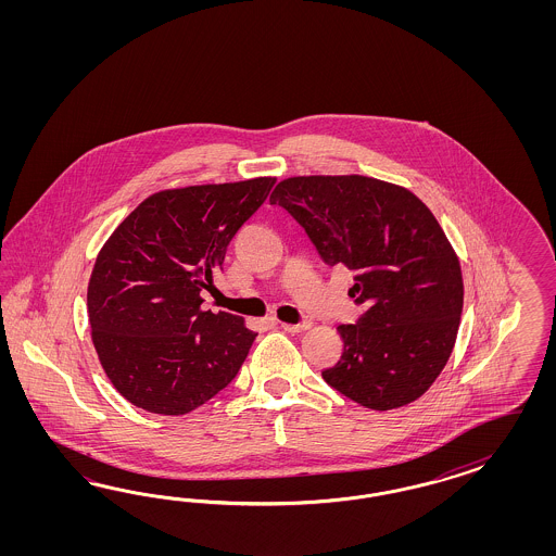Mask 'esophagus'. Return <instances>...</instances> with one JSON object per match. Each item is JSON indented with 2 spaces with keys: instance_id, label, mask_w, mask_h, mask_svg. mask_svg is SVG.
Listing matches in <instances>:
<instances>
[{
  "instance_id": "esophagus-1",
  "label": "esophagus",
  "mask_w": 556,
  "mask_h": 556,
  "mask_svg": "<svg viewBox=\"0 0 556 556\" xmlns=\"http://www.w3.org/2000/svg\"><path fill=\"white\" fill-rule=\"evenodd\" d=\"M281 328H283L286 332H291V334H295V332H303V330H309V328H312V321H302V324H286V321H281Z\"/></svg>"
}]
</instances>
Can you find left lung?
Instances as JSON below:
<instances>
[{
    "mask_svg": "<svg viewBox=\"0 0 556 556\" xmlns=\"http://www.w3.org/2000/svg\"><path fill=\"white\" fill-rule=\"evenodd\" d=\"M270 203L298 219L330 267L353 270L349 295L365 303L340 324L344 351L328 386L388 412L421 397L448 363L463 312V273L453 244L409 189L363 175H298Z\"/></svg>",
    "mask_w": 556,
    "mask_h": 556,
    "instance_id": "obj_1",
    "label": "left lung"
}]
</instances>
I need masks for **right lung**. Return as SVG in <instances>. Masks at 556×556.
Here are the masks:
<instances>
[{"label":"right lung","mask_w":556,"mask_h":556,"mask_svg":"<svg viewBox=\"0 0 556 556\" xmlns=\"http://www.w3.org/2000/svg\"><path fill=\"white\" fill-rule=\"evenodd\" d=\"M273 186L275 177H254L156 191L101 247L87 286L91 340L130 404L184 416L235 379L256 332L203 309L200 291Z\"/></svg>","instance_id":"1"}]
</instances>
